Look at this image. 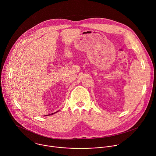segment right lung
<instances>
[{"mask_svg":"<svg viewBox=\"0 0 156 156\" xmlns=\"http://www.w3.org/2000/svg\"><path fill=\"white\" fill-rule=\"evenodd\" d=\"M59 111H56V112H54V113H52V114H48V115H53V114H55V113H56L57 112H58ZM47 115H45V116H47Z\"/></svg>","mask_w":156,"mask_h":156,"instance_id":"right-lung-1","label":"right lung"}]
</instances>
